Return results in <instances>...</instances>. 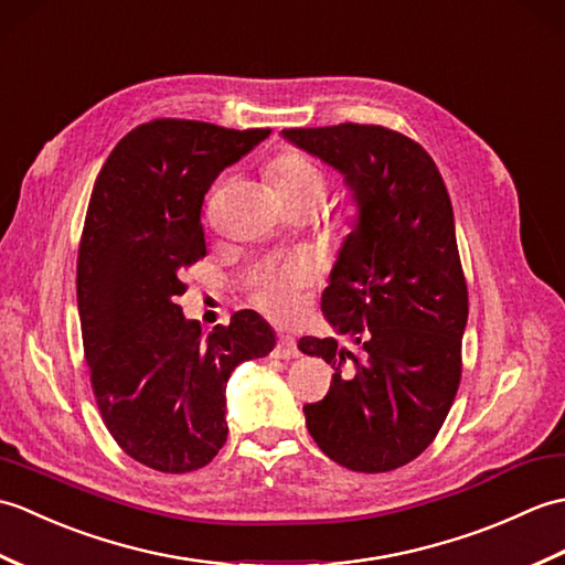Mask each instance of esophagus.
Instances as JSON below:
<instances>
[{
	"instance_id": "34e87169",
	"label": "esophagus",
	"mask_w": 565,
	"mask_h": 565,
	"mask_svg": "<svg viewBox=\"0 0 565 565\" xmlns=\"http://www.w3.org/2000/svg\"><path fill=\"white\" fill-rule=\"evenodd\" d=\"M276 356L281 359H294L298 356V347L291 334H279V342H276Z\"/></svg>"
}]
</instances>
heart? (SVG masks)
Returning <instances> with one entry per match:
<instances>
[{
    "mask_svg": "<svg viewBox=\"0 0 565 565\" xmlns=\"http://www.w3.org/2000/svg\"><path fill=\"white\" fill-rule=\"evenodd\" d=\"M269 179L281 201L289 199H306V196H322L326 194V177L320 167L303 152H281L269 164ZM303 274L289 271H267L255 279V298L257 303L269 310L274 316L289 313L294 303V291L301 284Z\"/></svg>",
    "mask_w": 565,
    "mask_h": 565,
    "instance_id": "b5f03b06",
    "label": "heart"
}]
</instances>
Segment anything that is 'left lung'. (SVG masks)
<instances>
[{
	"label": "left lung",
	"mask_w": 565,
	"mask_h": 565,
	"mask_svg": "<svg viewBox=\"0 0 565 565\" xmlns=\"http://www.w3.org/2000/svg\"><path fill=\"white\" fill-rule=\"evenodd\" d=\"M281 136L340 172L356 209L320 303L354 347L298 340L334 369L326 398L303 407L306 425L350 471H393L437 437L461 381L468 291L451 199L425 148L395 130L340 124Z\"/></svg>",
	"instance_id": "obj_1"
}]
</instances>
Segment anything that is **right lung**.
I'll use <instances>...</instances> for the list:
<instances>
[{
	"label": "right lung",
	"instance_id": "1",
	"mask_svg": "<svg viewBox=\"0 0 565 565\" xmlns=\"http://www.w3.org/2000/svg\"><path fill=\"white\" fill-rule=\"evenodd\" d=\"M269 134L158 118L121 138L94 182L77 257L84 356L104 425L154 471L213 461L227 439V379L276 344L255 310L203 338L177 306L182 271L206 255L203 196Z\"/></svg>",
	"mask_w": 565,
	"mask_h": 565
}]
</instances>
